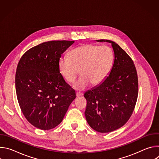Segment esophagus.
<instances>
[{
  "label": "esophagus",
  "instance_id": "esophagus-1",
  "mask_svg": "<svg viewBox=\"0 0 159 159\" xmlns=\"http://www.w3.org/2000/svg\"><path fill=\"white\" fill-rule=\"evenodd\" d=\"M82 95H83V93H76V96L77 97H80V96H81Z\"/></svg>",
  "mask_w": 159,
  "mask_h": 159
}]
</instances>
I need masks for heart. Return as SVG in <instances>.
<instances>
[{"mask_svg":"<svg viewBox=\"0 0 159 159\" xmlns=\"http://www.w3.org/2000/svg\"><path fill=\"white\" fill-rule=\"evenodd\" d=\"M114 60L112 48L106 45L87 43L72 50L69 57L59 58V72L69 83L74 82L79 73L81 76L74 84L76 90H82L92 84L100 85L108 76Z\"/></svg>","mask_w":159,"mask_h":159,"instance_id":"b5f03b06","label":"heart"}]
</instances>
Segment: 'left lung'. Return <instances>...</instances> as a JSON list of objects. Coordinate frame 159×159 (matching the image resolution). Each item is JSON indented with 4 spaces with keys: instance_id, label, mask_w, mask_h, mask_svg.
<instances>
[{
    "instance_id": "left-lung-1",
    "label": "left lung",
    "mask_w": 159,
    "mask_h": 159,
    "mask_svg": "<svg viewBox=\"0 0 159 159\" xmlns=\"http://www.w3.org/2000/svg\"><path fill=\"white\" fill-rule=\"evenodd\" d=\"M97 41L111 44L115 60L103 82L85 93V116L93 129L109 133L123 126L131 116L139 94L138 76L133 60L117 43Z\"/></svg>"
}]
</instances>
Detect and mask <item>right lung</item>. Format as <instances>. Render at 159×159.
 I'll return each mask as SVG.
<instances>
[{
  "instance_id": "add662e5",
  "label": "right lung",
  "mask_w": 159,
  "mask_h": 159,
  "mask_svg": "<svg viewBox=\"0 0 159 159\" xmlns=\"http://www.w3.org/2000/svg\"><path fill=\"white\" fill-rule=\"evenodd\" d=\"M74 43H41L28 50L18 63L15 79L17 101L26 120L40 129L58 126L76 98L58 66L61 54Z\"/></svg>"
}]
</instances>
